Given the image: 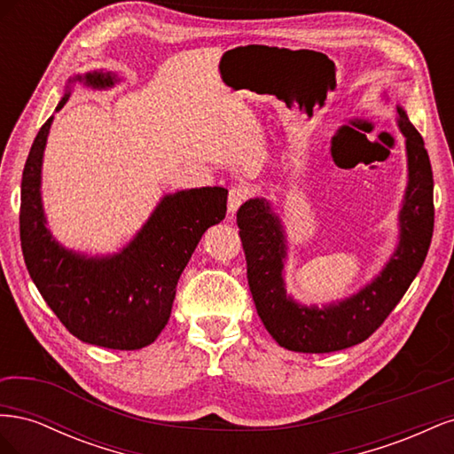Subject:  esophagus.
<instances>
[{"mask_svg":"<svg viewBox=\"0 0 454 454\" xmlns=\"http://www.w3.org/2000/svg\"><path fill=\"white\" fill-rule=\"evenodd\" d=\"M248 197H250V189L248 187H244V185L231 187V191H229V212L235 214L240 208V206L246 200H248Z\"/></svg>","mask_w":454,"mask_h":454,"instance_id":"obj_1","label":"esophagus"}]
</instances>
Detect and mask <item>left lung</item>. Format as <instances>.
I'll return each instance as SVG.
<instances>
[{
  "instance_id": "8db88e82",
  "label": "left lung",
  "mask_w": 454,
  "mask_h": 454,
  "mask_svg": "<svg viewBox=\"0 0 454 454\" xmlns=\"http://www.w3.org/2000/svg\"><path fill=\"white\" fill-rule=\"evenodd\" d=\"M405 136L409 185L402 208V239L390 263L360 294L324 310L301 307L286 295L284 232L263 199L244 202L237 212L248 284L261 322L280 347L294 352H335L373 335L400 303L419 274L434 235V176L422 136L397 107Z\"/></svg>"
}]
</instances>
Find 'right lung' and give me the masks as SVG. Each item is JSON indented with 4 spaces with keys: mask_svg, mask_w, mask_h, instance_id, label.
<instances>
[{
    "mask_svg": "<svg viewBox=\"0 0 454 454\" xmlns=\"http://www.w3.org/2000/svg\"><path fill=\"white\" fill-rule=\"evenodd\" d=\"M85 81L98 89L114 85L112 75L100 72L85 75ZM51 122L52 117L39 129L22 172L19 219L26 269L74 337L114 350L144 348L167 325L177 280L204 231L225 217L227 189L167 195L121 254L102 259L75 255L52 240L41 208V159Z\"/></svg>",
    "mask_w": 454,
    "mask_h": 454,
    "instance_id": "right-lung-1",
    "label": "right lung"
}]
</instances>
